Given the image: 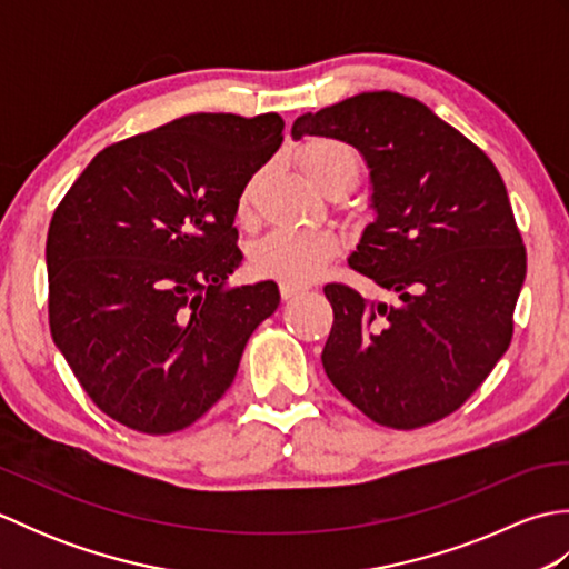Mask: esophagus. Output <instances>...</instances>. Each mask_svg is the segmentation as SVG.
<instances>
[{"mask_svg":"<svg viewBox=\"0 0 569 569\" xmlns=\"http://www.w3.org/2000/svg\"><path fill=\"white\" fill-rule=\"evenodd\" d=\"M306 291V286H300V283H281V296L288 300V298H293V296H298V293H303Z\"/></svg>","mask_w":569,"mask_h":569,"instance_id":"34e87169","label":"esophagus"}]
</instances>
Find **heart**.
<instances>
[{"mask_svg": "<svg viewBox=\"0 0 569 569\" xmlns=\"http://www.w3.org/2000/svg\"><path fill=\"white\" fill-rule=\"evenodd\" d=\"M298 166L316 188H322L335 178H357V153L332 139H316L300 151ZM253 183H249L237 200V214L244 220L251 208ZM340 239L332 229H273L251 247V266L261 276L278 278L286 283H308L328 263Z\"/></svg>", "mask_w": 569, "mask_h": 569, "instance_id": "heart-1", "label": "heart"}]
</instances>
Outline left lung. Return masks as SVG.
<instances>
[{"mask_svg":"<svg viewBox=\"0 0 569 569\" xmlns=\"http://www.w3.org/2000/svg\"><path fill=\"white\" fill-rule=\"evenodd\" d=\"M293 139L355 147L371 210L349 266L396 296L371 303L328 283L335 322L322 367L373 422L413 430L450 416L511 345L526 247L489 156L430 107L361 92L298 117Z\"/></svg>","mask_w":569,"mask_h":569,"instance_id":"1","label":"left lung"}]
</instances>
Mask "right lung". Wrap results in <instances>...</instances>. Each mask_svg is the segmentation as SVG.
Wrapping results in <instances>:
<instances>
[{
    "instance_id": "1",
    "label": "right lung",
    "mask_w": 569,
    "mask_h": 569,
    "mask_svg": "<svg viewBox=\"0 0 569 569\" xmlns=\"http://www.w3.org/2000/svg\"><path fill=\"white\" fill-rule=\"evenodd\" d=\"M283 141V119L186 114L102 149L46 241L48 322L80 386L122 426H192L232 386L273 281L227 288L244 259L237 200Z\"/></svg>"
}]
</instances>
